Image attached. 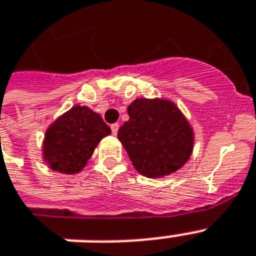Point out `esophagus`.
Returning a JSON list of instances; mask_svg holds the SVG:
<instances>
[{"label": "esophagus", "mask_w": 256, "mask_h": 256, "mask_svg": "<svg viewBox=\"0 0 256 256\" xmlns=\"http://www.w3.org/2000/svg\"><path fill=\"white\" fill-rule=\"evenodd\" d=\"M110 128H112V136H116V132H118V128H120V124H112V126H110Z\"/></svg>", "instance_id": "34e87169"}]
</instances>
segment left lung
<instances>
[{"label": "left lung", "instance_id": "8db88e82", "mask_svg": "<svg viewBox=\"0 0 256 256\" xmlns=\"http://www.w3.org/2000/svg\"><path fill=\"white\" fill-rule=\"evenodd\" d=\"M128 114L118 140L140 174L168 176L190 160L194 130L172 100L136 98L128 104Z\"/></svg>", "mask_w": 256, "mask_h": 256}]
</instances>
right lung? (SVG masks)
Masks as SVG:
<instances>
[{
  "mask_svg": "<svg viewBox=\"0 0 256 256\" xmlns=\"http://www.w3.org/2000/svg\"><path fill=\"white\" fill-rule=\"evenodd\" d=\"M112 134L98 112L76 104L46 128L42 160L48 168L73 175L84 170L102 138Z\"/></svg>",
  "mask_w": 256,
  "mask_h": 256,
  "instance_id": "right-lung-1",
  "label": "right lung"
}]
</instances>
